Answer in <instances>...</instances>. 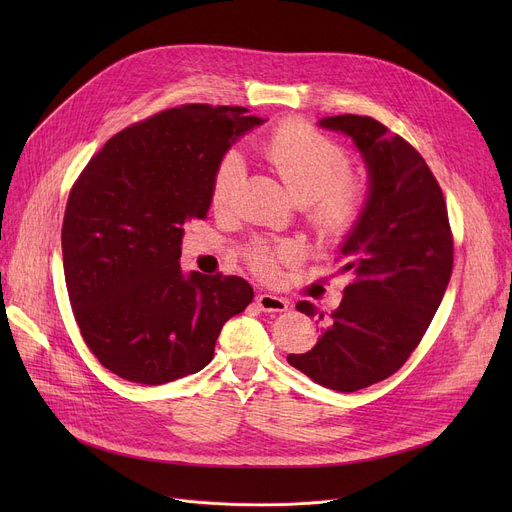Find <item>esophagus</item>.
I'll list each match as a JSON object with an SVG mask.
<instances>
[{
  "instance_id": "esophagus-1",
  "label": "esophagus",
  "mask_w": 512,
  "mask_h": 512,
  "mask_svg": "<svg viewBox=\"0 0 512 512\" xmlns=\"http://www.w3.org/2000/svg\"><path fill=\"white\" fill-rule=\"evenodd\" d=\"M255 301H257V305H259V309L265 311V313H284V311L288 309L286 299L276 297V294H272V292H261V294H257Z\"/></svg>"
}]
</instances>
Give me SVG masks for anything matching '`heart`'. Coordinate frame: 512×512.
<instances>
[{
    "mask_svg": "<svg viewBox=\"0 0 512 512\" xmlns=\"http://www.w3.org/2000/svg\"><path fill=\"white\" fill-rule=\"evenodd\" d=\"M261 155L286 186L290 197L307 205L313 226L324 236H340L351 228L361 207V186L348 176L346 151L319 130L305 124H288L276 130L261 147ZM242 178V159L228 153L211 182V205L224 209ZM297 255L292 245L276 249L259 247L251 253L253 267L272 276L280 261Z\"/></svg>",
    "mask_w": 512,
    "mask_h": 512,
    "instance_id": "heart-1",
    "label": "heart"
}]
</instances>
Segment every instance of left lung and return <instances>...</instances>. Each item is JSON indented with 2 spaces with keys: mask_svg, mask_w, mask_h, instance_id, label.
Returning <instances> with one entry per match:
<instances>
[{
  "mask_svg": "<svg viewBox=\"0 0 512 512\" xmlns=\"http://www.w3.org/2000/svg\"><path fill=\"white\" fill-rule=\"evenodd\" d=\"M317 126L351 139L367 195L338 247L340 272L351 276L344 299L311 351L288 363L319 386L357 392L390 378L421 342L450 280L452 236L440 186L405 139L367 116H330ZM297 309L317 315L309 301Z\"/></svg>",
  "mask_w": 512,
  "mask_h": 512,
  "instance_id": "1",
  "label": "left lung"
}]
</instances>
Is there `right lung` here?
Here are the masks:
<instances>
[{
  "label": "right lung",
  "mask_w": 512,
  "mask_h": 512,
  "mask_svg": "<svg viewBox=\"0 0 512 512\" xmlns=\"http://www.w3.org/2000/svg\"><path fill=\"white\" fill-rule=\"evenodd\" d=\"M265 120L245 107L182 105L134 124L72 186L64 276L76 324L99 363L128 382L168 384L213 359L253 288L180 267L184 224L205 218L228 149Z\"/></svg>",
  "instance_id": "right-lung-1"
}]
</instances>
